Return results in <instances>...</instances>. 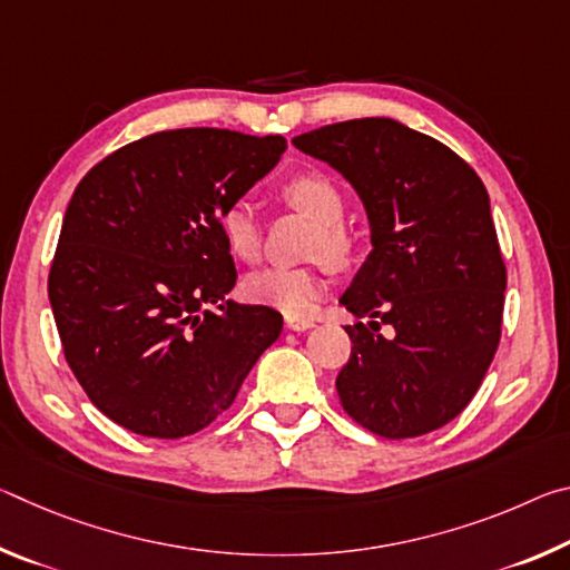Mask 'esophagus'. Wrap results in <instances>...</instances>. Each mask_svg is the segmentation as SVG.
Here are the masks:
<instances>
[{
	"mask_svg": "<svg viewBox=\"0 0 570 570\" xmlns=\"http://www.w3.org/2000/svg\"><path fill=\"white\" fill-rule=\"evenodd\" d=\"M286 326L292 332H306V330H312L314 322L312 320H286Z\"/></svg>",
	"mask_w": 570,
	"mask_h": 570,
	"instance_id": "34e87169",
	"label": "esophagus"
}]
</instances>
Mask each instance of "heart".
Instances as JSON below:
<instances>
[{
  "label": "heart",
  "instance_id": "b5f03b06",
  "mask_svg": "<svg viewBox=\"0 0 570 570\" xmlns=\"http://www.w3.org/2000/svg\"><path fill=\"white\" fill-rule=\"evenodd\" d=\"M278 196L286 206L302 210L314 224H320V234L314 236V254L324 256L336 268H344L354 258V236L344 228V196L336 183L320 170H304L282 183ZM218 228L230 254L256 262L264 246V224L256 208L248 200L238 198L220 210ZM326 292V278L320 268H284L272 266L250 274L244 282V294L250 302L278 308V312L304 320Z\"/></svg>",
  "mask_w": 570,
  "mask_h": 570
}]
</instances>
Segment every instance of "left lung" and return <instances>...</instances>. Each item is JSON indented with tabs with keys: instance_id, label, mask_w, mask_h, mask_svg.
<instances>
[{
	"instance_id": "8db88e82",
	"label": "left lung",
	"mask_w": 570,
	"mask_h": 570,
	"mask_svg": "<svg viewBox=\"0 0 570 570\" xmlns=\"http://www.w3.org/2000/svg\"><path fill=\"white\" fill-rule=\"evenodd\" d=\"M292 142L340 170L370 216L374 248L340 298L372 320L346 326L342 407L380 438L428 435L475 397L503 332L508 274L488 190L458 153L390 118Z\"/></svg>"
}]
</instances>
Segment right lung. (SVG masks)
Returning <instances> with one entry per match:
<instances>
[{
  "label": "right lung",
  "instance_id": "right-lung-1",
  "mask_svg": "<svg viewBox=\"0 0 570 570\" xmlns=\"http://www.w3.org/2000/svg\"><path fill=\"white\" fill-rule=\"evenodd\" d=\"M284 150L282 135L160 130L77 183L47 292L67 364L120 428L196 435L234 404L282 334L274 308L219 303L236 266L218 216ZM208 303L222 306L210 313Z\"/></svg>",
  "mask_w": 570,
  "mask_h": 570
}]
</instances>
